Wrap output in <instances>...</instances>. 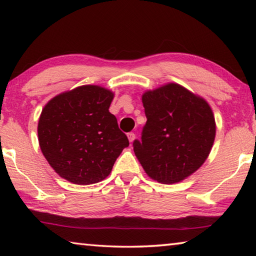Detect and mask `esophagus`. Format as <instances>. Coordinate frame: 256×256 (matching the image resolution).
<instances>
[{"mask_svg":"<svg viewBox=\"0 0 256 256\" xmlns=\"http://www.w3.org/2000/svg\"><path fill=\"white\" fill-rule=\"evenodd\" d=\"M128 138L130 142H133L134 138H136V134H134L133 132H130V133H128Z\"/></svg>","mask_w":256,"mask_h":256,"instance_id":"34e87169","label":"esophagus"}]
</instances>
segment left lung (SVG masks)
Returning a JSON list of instances; mask_svg holds the SVG:
<instances>
[{"instance_id":"8db88e82","label":"left lung","mask_w":256,"mask_h":256,"mask_svg":"<svg viewBox=\"0 0 256 256\" xmlns=\"http://www.w3.org/2000/svg\"><path fill=\"white\" fill-rule=\"evenodd\" d=\"M146 123L133 150L151 178L174 184L206 162L216 123L208 102L184 86L170 84L142 96Z\"/></svg>"}]
</instances>
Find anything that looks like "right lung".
<instances>
[{
	"instance_id": "1",
	"label": "right lung",
	"mask_w": 256,
	"mask_h": 256,
	"mask_svg": "<svg viewBox=\"0 0 256 256\" xmlns=\"http://www.w3.org/2000/svg\"><path fill=\"white\" fill-rule=\"evenodd\" d=\"M112 92L81 86L54 97L38 123L42 154L58 174L71 183L89 185L110 174L128 138L108 108Z\"/></svg>"
}]
</instances>
